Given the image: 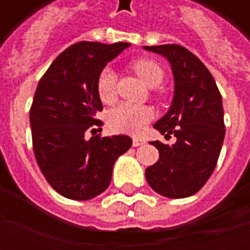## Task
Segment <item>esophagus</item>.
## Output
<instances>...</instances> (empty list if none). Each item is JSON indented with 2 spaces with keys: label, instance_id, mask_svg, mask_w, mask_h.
<instances>
[{
  "label": "esophagus",
  "instance_id": "1",
  "mask_svg": "<svg viewBox=\"0 0 250 250\" xmlns=\"http://www.w3.org/2000/svg\"><path fill=\"white\" fill-rule=\"evenodd\" d=\"M146 142L145 139H142V138H132V146L134 147H138V146H142V145H145Z\"/></svg>",
  "mask_w": 250,
  "mask_h": 250
}]
</instances>
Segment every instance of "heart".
I'll list each match as a JSON object with an SVG mask.
<instances>
[{"instance_id": "heart-1", "label": "heart", "mask_w": 250, "mask_h": 250, "mask_svg": "<svg viewBox=\"0 0 250 250\" xmlns=\"http://www.w3.org/2000/svg\"><path fill=\"white\" fill-rule=\"evenodd\" d=\"M131 68L136 72L147 85L154 87L161 84L165 79L163 66L154 59L139 57L131 62ZM96 91L99 99L105 104L112 103L116 98V75L111 68H104L99 73L96 80ZM151 109L146 105L122 103L108 114V125L114 131L127 132V134H139L145 125L151 119Z\"/></svg>"}]
</instances>
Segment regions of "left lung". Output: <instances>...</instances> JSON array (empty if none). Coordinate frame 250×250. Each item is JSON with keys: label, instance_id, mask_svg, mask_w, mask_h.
I'll list each match as a JSON object with an SVG mask.
<instances>
[{"label": "left lung", "instance_id": "8db88e82", "mask_svg": "<svg viewBox=\"0 0 250 250\" xmlns=\"http://www.w3.org/2000/svg\"><path fill=\"white\" fill-rule=\"evenodd\" d=\"M145 49L171 64L173 104L154 127L166 138H177L173 146L151 142L159 159L146 168V179L163 197H190L206 184L220 157L225 138L222 98L209 69L185 46L166 44Z\"/></svg>", "mask_w": 250, "mask_h": 250}]
</instances>
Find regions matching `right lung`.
<instances>
[{
  "label": "right lung",
  "mask_w": 250,
  "mask_h": 250,
  "mask_svg": "<svg viewBox=\"0 0 250 250\" xmlns=\"http://www.w3.org/2000/svg\"><path fill=\"white\" fill-rule=\"evenodd\" d=\"M128 42H76L55 59L36 88L30 128L36 161L62 197L85 201L108 188L114 163L132 145L130 136H93L103 122L96 80ZM88 130L93 138L86 139Z\"/></svg>",
  "instance_id": "1"
}]
</instances>
